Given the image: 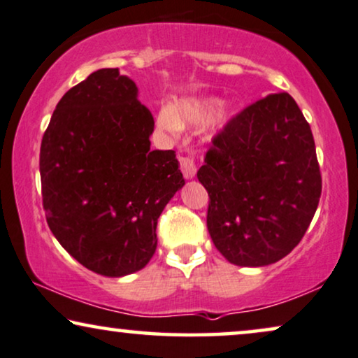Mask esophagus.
<instances>
[{
    "label": "esophagus",
    "mask_w": 358,
    "mask_h": 358,
    "mask_svg": "<svg viewBox=\"0 0 358 358\" xmlns=\"http://www.w3.org/2000/svg\"><path fill=\"white\" fill-rule=\"evenodd\" d=\"M180 169L183 171V176L187 180H192L194 175H196V165L192 157H180Z\"/></svg>",
    "instance_id": "34e87169"
}]
</instances>
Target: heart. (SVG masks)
<instances>
[{"label":"heart","mask_w":358,"mask_h":358,"mask_svg":"<svg viewBox=\"0 0 358 358\" xmlns=\"http://www.w3.org/2000/svg\"><path fill=\"white\" fill-rule=\"evenodd\" d=\"M219 106L213 98H187L171 106H164L159 111V126L162 129L176 132L185 126H201L211 119Z\"/></svg>","instance_id":"b5f03b06"}]
</instances>
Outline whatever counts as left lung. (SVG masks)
<instances>
[{
    "instance_id": "obj_1",
    "label": "left lung",
    "mask_w": 358,
    "mask_h": 358,
    "mask_svg": "<svg viewBox=\"0 0 358 358\" xmlns=\"http://www.w3.org/2000/svg\"><path fill=\"white\" fill-rule=\"evenodd\" d=\"M208 231L234 265L264 266L303 239L321 198L311 127L288 93L252 103L213 137L198 170Z\"/></svg>"
}]
</instances>
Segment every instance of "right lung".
Here are the masks:
<instances>
[{
	"label": "right lung",
	"instance_id": "add662e5",
	"mask_svg": "<svg viewBox=\"0 0 358 358\" xmlns=\"http://www.w3.org/2000/svg\"><path fill=\"white\" fill-rule=\"evenodd\" d=\"M152 132L136 83L101 69L62 96L42 137L47 224L94 273L144 268L157 249V221L185 185L175 150H150Z\"/></svg>",
	"mask_w": 358,
	"mask_h": 358
}]
</instances>
